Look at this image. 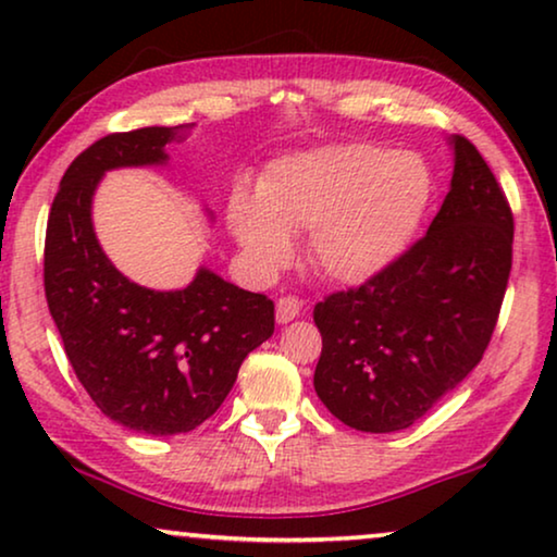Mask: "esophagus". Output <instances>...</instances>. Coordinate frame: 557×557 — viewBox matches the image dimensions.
Wrapping results in <instances>:
<instances>
[{"label": "esophagus", "mask_w": 557, "mask_h": 557, "mask_svg": "<svg viewBox=\"0 0 557 557\" xmlns=\"http://www.w3.org/2000/svg\"><path fill=\"white\" fill-rule=\"evenodd\" d=\"M301 314V304L296 296H281V299L276 301V319L278 324H286L292 322V319H296Z\"/></svg>", "instance_id": "esophagus-1"}]
</instances>
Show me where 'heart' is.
<instances>
[{
  "instance_id": "1",
  "label": "heart",
  "mask_w": 557,
  "mask_h": 557,
  "mask_svg": "<svg viewBox=\"0 0 557 557\" xmlns=\"http://www.w3.org/2000/svg\"><path fill=\"white\" fill-rule=\"evenodd\" d=\"M431 195V170L413 151L345 144L281 159L265 172L261 197L235 189L227 220L261 273L292 258L288 233L311 231L317 269L339 284H362L406 250Z\"/></svg>"
}]
</instances>
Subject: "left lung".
Returning <instances> with one entry per match:
<instances>
[{"instance_id": "1", "label": "left lung", "mask_w": 557, "mask_h": 557, "mask_svg": "<svg viewBox=\"0 0 557 557\" xmlns=\"http://www.w3.org/2000/svg\"><path fill=\"white\" fill-rule=\"evenodd\" d=\"M451 144V189L429 233L377 276L314 307V391L349 429L413 425L476 368L497 326L515 218L474 144Z\"/></svg>"}]
</instances>
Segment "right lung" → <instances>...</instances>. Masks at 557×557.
Instances as JSON below:
<instances>
[{"mask_svg": "<svg viewBox=\"0 0 557 557\" xmlns=\"http://www.w3.org/2000/svg\"><path fill=\"white\" fill-rule=\"evenodd\" d=\"M109 134L67 166L45 233V296L75 377L103 416L147 436L187 433L223 406L248 352L273 334V301L208 269L182 292L136 286L98 246L90 200L103 172L164 164L189 128Z\"/></svg>", "mask_w": 557, "mask_h": 557, "instance_id": "obj_1", "label": "right lung"}]
</instances>
